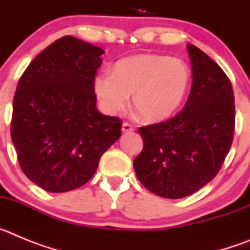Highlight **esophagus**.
Instances as JSON below:
<instances>
[{"mask_svg":"<svg viewBox=\"0 0 250 250\" xmlns=\"http://www.w3.org/2000/svg\"><path fill=\"white\" fill-rule=\"evenodd\" d=\"M121 131L125 132V134H126V132H131V131H134V127H132L130 124L124 123L123 126H121Z\"/></svg>","mask_w":250,"mask_h":250,"instance_id":"obj_1","label":"esophagus"}]
</instances>
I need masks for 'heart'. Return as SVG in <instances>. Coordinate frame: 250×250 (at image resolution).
Returning a JSON list of instances; mask_svg holds the SVG:
<instances>
[{"label":"heart","instance_id":"b5f03b06","mask_svg":"<svg viewBox=\"0 0 250 250\" xmlns=\"http://www.w3.org/2000/svg\"><path fill=\"white\" fill-rule=\"evenodd\" d=\"M190 83V71L182 60L160 55H138L120 60L112 72L95 77L101 109L115 114L132 95V105L149 123L169 119L182 105Z\"/></svg>","mask_w":250,"mask_h":250}]
</instances>
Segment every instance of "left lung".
Returning a JSON list of instances; mask_svg holds the SVG:
<instances>
[{"label":"left lung","mask_w":250,"mask_h":250,"mask_svg":"<svg viewBox=\"0 0 250 250\" xmlns=\"http://www.w3.org/2000/svg\"><path fill=\"white\" fill-rule=\"evenodd\" d=\"M187 47L193 72L187 104L170 120L139 129L144 147L134 160L141 184L167 199L195 193L218 174L235 126L230 80L202 50Z\"/></svg>","instance_id":"left-lung-1"}]
</instances>
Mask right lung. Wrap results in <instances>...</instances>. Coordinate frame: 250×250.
Masks as SVG:
<instances>
[{
  "instance_id": "right-lung-1",
  "label": "right lung",
  "mask_w": 250,
  "mask_h": 250,
  "mask_svg": "<svg viewBox=\"0 0 250 250\" xmlns=\"http://www.w3.org/2000/svg\"><path fill=\"white\" fill-rule=\"evenodd\" d=\"M103 54L63 36L31 61L17 83L11 138L22 171L43 190L83 187L120 138V119L96 109L94 81Z\"/></svg>"
}]
</instances>
